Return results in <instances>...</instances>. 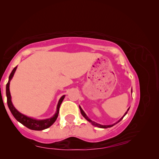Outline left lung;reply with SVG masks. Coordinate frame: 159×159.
Returning a JSON list of instances; mask_svg holds the SVG:
<instances>
[{"mask_svg": "<svg viewBox=\"0 0 159 159\" xmlns=\"http://www.w3.org/2000/svg\"><path fill=\"white\" fill-rule=\"evenodd\" d=\"M79 108H80V113H81V114L83 115V117H84L85 118V119L86 120H88V121H89V122H90L91 123H92V124L93 125H95V126H97V127H98V128H111V127H112V126H114L115 124H113V125H100V124H98V123H95V122H94V121H93V120H91L90 119V118H88V116H87V115H86L85 114V112L84 111H83V110L81 109V107H79ZM129 109H130V108H129ZM129 109H128V111H126L125 112V115L124 116H123L121 118H120V120H121L122 119H123V117H124L126 115V114H127V113H128V110H129ZM120 120H118V122H119L120 121ZM117 122V123H118Z\"/></svg>", "mask_w": 159, "mask_h": 159, "instance_id": "8db88e82", "label": "left lung"}]
</instances>
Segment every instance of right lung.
Returning <instances> with one entry per match:
<instances>
[{"label": "right lung", "mask_w": 159, "mask_h": 159, "mask_svg": "<svg viewBox=\"0 0 159 159\" xmlns=\"http://www.w3.org/2000/svg\"><path fill=\"white\" fill-rule=\"evenodd\" d=\"M17 66H15L14 69L12 71L11 74H10V76H9V80L6 85V95H7V105H8L10 111H11L12 114L13 115V116L15 118V119L17 120V121L21 123V124H23L24 125L26 126V128L31 129V130H45V129L49 128L50 126L52 125L53 123L55 122V120H56V119H57V118L58 116L59 110H60V105L64 98V95H63L60 98V101H59L58 104H57V112H56V114L54 115L51 118H48V119L41 120H35V119H33V118L27 117V116H26L23 115L22 114H21V113L19 112L15 108V107L13 106V104L11 102V95H10V82L12 79L13 75H14V74H15L16 69H17Z\"/></svg>", "instance_id": "1"}]
</instances>
